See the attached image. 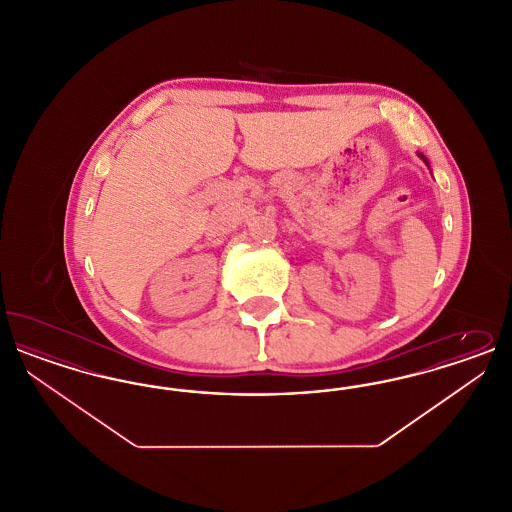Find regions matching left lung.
Listing matches in <instances>:
<instances>
[{"label": "left lung", "mask_w": 512, "mask_h": 512, "mask_svg": "<svg viewBox=\"0 0 512 512\" xmlns=\"http://www.w3.org/2000/svg\"><path fill=\"white\" fill-rule=\"evenodd\" d=\"M420 157H422V155H420ZM422 159H424V157H422ZM424 163H426V165H428V161H426V159H424Z\"/></svg>", "instance_id": "1"}]
</instances>
